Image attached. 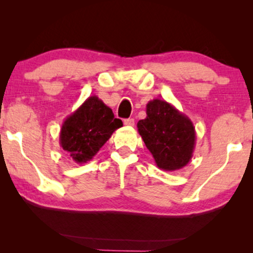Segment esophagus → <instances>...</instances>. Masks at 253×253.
Here are the masks:
<instances>
[{"instance_id":"esophagus-1","label":"esophagus","mask_w":253,"mask_h":253,"mask_svg":"<svg viewBox=\"0 0 253 253\" xmlns=\"http://www.w3.org/2000/svg\"><path fill=\"white\" fill-rule=\"evenodd\" d=\"M124 126H134V120L133 119H126L123 121Z\"/></svg>"}]
</instances>
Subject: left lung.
Here are the masks:
<instances>
[{"label": "left lung", "instance_id": "8db88e82", "mask_svg": "<svg viewBox=\"0 0 253 253\" xmlns=\"http://www.w3.org/2000/svg\"><path fill=\"white\" fill-rule=\"evenodd\" d=\"M146 119L137 123L138 132L162 170L172 171L191 161L196 146V130L188 116L165 100L146 105Z\"/></svg>", "mask_w": 253, "mask_h": 253}]
</instances>
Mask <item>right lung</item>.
<instances>
[{
	"label": "right lung",
	"instance_id": "right-lung-1",
	"mask_svg": "<svg viewBox=\"0 0 253 253\" xmlns=\"http://www.w3.org/2000/svg\"><path fill=\"white\" fill-rule=\"evenodd\" d=\"M123 126L96 95L89 96L62 124L60 145L76 164L92 160L113 132Z\"/></svg>",
	"mask_w": 253,
	"mask_h": 253
}]
</instances>
